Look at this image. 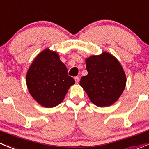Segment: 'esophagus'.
<instances>
[{
	"label": "esophagus",
	"instance_id": "esophagus-1",
	"mask_svg": "<svg viewBox=\"0 0 149 149\" xmlns=\"http://www.w3.org/2000/svg\"><path fill=\"white\" fill-rule=\"evenodd\" d=\"M74 79H75V81H76V83H79V81H80V78H79V76H76V77H75Z\"/></svg>",
	"mask_w": 149,
	"mask_h": 149
}]
</instances>
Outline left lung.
Returning a JSON list of instances; mask_svg holds the SVG:
<instances>
[{
    "label": "left lung",
    "mask_w": 149,
    "mask_h": 149,
    "mask_svg": "<svg viewBox=\"0 0 149 149\" xmlns=\"http://www.w3.org/2000/svg\"><path fill=\"white\" fill-rule=\"evenodd\" d=\"M86 65L88 74L82 76L80 85L90 100L99 107L114 103L126 85V76L119 61L104 52L86 59Z\"/></svg>",
    "instance_id": "left-lung-1"
}]
</instances>
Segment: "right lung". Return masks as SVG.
Instances as JSON below:
<instances>
[{"label":"right lung","instance_id":"add662e5","mask_svg":"<svg viewBox=\"0 0 149 149\" xmlns=\"http://www.w3.org/2000/svg\"><path fill=\"white\" fill-rule=\"evenodd\" d=\"M26 82L30 95L38 103L52 108L63 100L75 80L68 75L67 68L58 54L45 49L30 65Z\"/></svg>","mask_w":149,"mask_h":149}]
</instances>
